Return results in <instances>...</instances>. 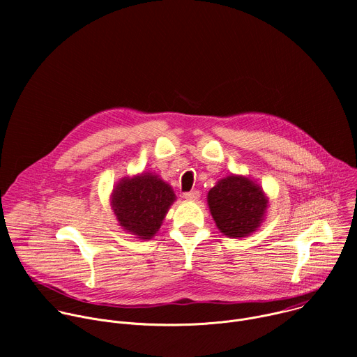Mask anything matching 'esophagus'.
<instances>
[{"label":"esophagus","mask_w":357,"mask_h":357,"mask_svg":"<svg viewBox=\"0 0 357 357\" xmlns=\"http://www.w3.org/2000/svg\"><path fill=\"white\" fill-rule=\"evenodd\" d=\"M183 196H185V199L196 200V199H199V197H200V192L195 189V190H190V192H185V193H183Z\"/></svg>","instance_id":"obj_1"}]
</instances>
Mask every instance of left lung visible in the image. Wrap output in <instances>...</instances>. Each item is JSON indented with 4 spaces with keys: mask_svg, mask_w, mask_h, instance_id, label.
I'll use <instances>...</instances> for the list:
<instances>
[{
    "mask_svg": "<svg viewBox=\"0 0 357 357\" xmlns=\"http://www.w3.org/2000/svg\"><path fill=\"white\" fill-rule=\"evenodd\" d=\"M208 203L223 234L245 237L260 226L268 202L259 185L244 176L230 175L209 190Z\"/></svg>",
    "mask_w": 357,
    "mask_h": 357,
    "instance_id": "8db88e82",
    "label": "left lung"
}]
</instances>
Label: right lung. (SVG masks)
Returning <instances> with one entry per match:
<instances>
[{
  "instance_id": "1",
  "label": "right lung",
  "mask_w": 357,
  "mask_h": 357,
  "mask_svg": "<svg viewBox=\"0 0 357 357\" xmlns=\"http://www.w3.org/2000/svg\"><path fill=\"white\" fill-rule=\"evenodd\" d=\"M174 200L175 193L168 183L146 174L119 183L112 205L120 226L148 240L158 231Z\"/></svg>"
}]
</instances>
